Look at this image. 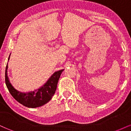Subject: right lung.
<instances>
[{"mask_svg":"<svg viewBox=\"0 0 131 131\" xmlns=\"http://www.w3.org/2000/svg\"><path fill=\"white\" fill-rule=\"evenodd\" d=\"M7 65L5 70V84L12 97L21 104L28 108L39 107L49 102L57 89V84L63 70L55 72L43 87L37 91L21 92L16 90L9 81L7 76Z\"/></svg>","mask_w":131,"mask_h":131,"instance_id":"add662e5","label":"right lung"}]
</instances>
